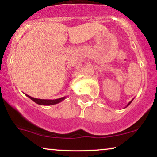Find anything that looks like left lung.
<instances>
[{"mask_svg":"<svg viewBox=\"0 0 157 157\" xmlns=\"http://www.w3.org/2000/svg\"><path fill=\"white\" fill-rule=\"evenodd\" d=\"M133 100H134V99H133ZM133 100H131V101H130V102H128V105H127V106H126V107H128V106L129 105H130V104L131 103V102H132V101H133Z\"/></svg>","mask_w":157,"mask_h":157,"instance_id":"left-lung-1","label":"left lung"}]
</instances>
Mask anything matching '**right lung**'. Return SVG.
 Listing matches in <instances>:
<instances>
[{"label":"right lung","mask_w":157,"mask_h":157,"mask_svg":"<svg viewBox=\"0 0 157 157\" xmlns=\"http://www.w3.org/2000/svg\"><path fill=\"white\" fill-rule=\"evenodd\" d=\"M29 98H30L32 101H34L36 102L38 105H55V104L59 103V102H62L63 100H64L66 99V97H61V98L59 99H55V100H44V99H37V98H34V97H32L31 96H29V95L26 94Z\"/></svg>","instance_id":"1"}]
</instances>
